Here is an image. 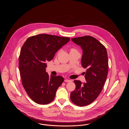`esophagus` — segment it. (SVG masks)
<instances>
[{"mask_svg":"<svg viewBox=\"0 0 129 129\" xmlns=\"http://www.w3.org/2000/svg\"><path fill=\"white\" fill-rule=\"evenodd\" d=\"M64 81L66 82H72V80H70V79H65L64 80Z\"/></svg>","mask_w":129,"mask_h":129,"instance_id":"34e87169","label":"esophagus"}]
</instances>
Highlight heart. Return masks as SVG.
<instances>
[{"label": "heart", "instance_id": "heart-1", "mask_svg": "<svg viewBox=\"0 0 129 129\" xmlns=\"http://www.w3.org/2000/svg\"><path fill=\"white\" fill-rule=\"evenodd\" d=\"M73 50H74V49H71L70 51H73Z\"/></svg>", "mask_w": 129, "mask_h": 129}]
</instances>
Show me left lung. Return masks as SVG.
<instances>
[{
  "instance_id": "obj_1",
  "label": "left lung",
  "mask_w": 129,
  "mask_h": 129,
  "mask_svg": "<svg viewBox=\"0 0 129 129\" xmlns=\"http://www.w3.org/2000/svg\"><path fill=\"white\" fill-rule=\"evenodd\" d=\"M83 50L81 64L87 69L83 84L74 80L76 87L71 93L74 104L82 107L92 103L102 90L108 72V59L106 48L95 38L90 36L72 38Z\"/></svg>"
}]
</instances>
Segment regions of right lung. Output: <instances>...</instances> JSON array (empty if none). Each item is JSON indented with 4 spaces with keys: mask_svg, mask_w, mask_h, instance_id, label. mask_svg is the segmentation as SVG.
<instances>
[{
    "mask_svg": "<svg viewBox=\"0 0 129 129\" xmlns=\"http://www.w3.org/2000/svg\"><path fill=\"white\" fill-rule=\"evenodd\" d=\"M70 39L49 34L28 38L21 49L19 69L22 85L30 98L39 104L52 102L64 78L49 76L46 62L52 60L55 53Z\"/></svg>",
    "mask_w": 129,
    "mask_h": 129,
    "instance_id": "right-lung-1",
    "label": "right lung"
}]
</instances>
